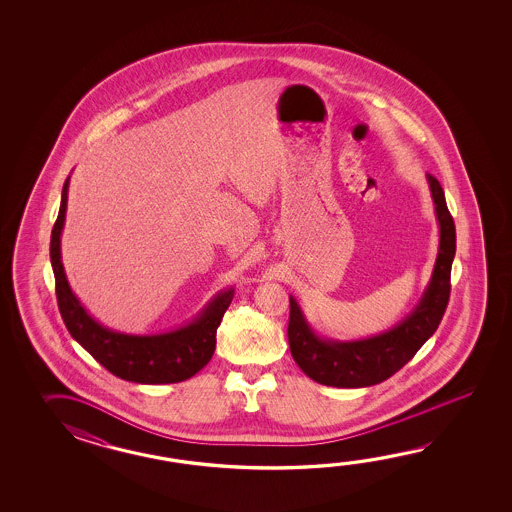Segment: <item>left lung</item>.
<instances>
[{
    "mask_svg": "<svg viewBox=\"0 0 512 512\" xmlns=\"http://www.w3.org/2000/svg\"><path fill=\"white\" fill-rule=\"evenodd\" d=\"M439 225V251L432 278L412 313L392 329L359 338L320 337L307 322L302 307L291 300L289 346L294 362L313 381L335 388H366L390 379L432 337L450 298V271L456 256V227L446 207L445 192L434 175H426Z\"/></svg>",
    "mask_w": 512,
    "mask_h": 512,
    "instance_id": "8db88e82",
    "label": "left lung"
}]
</instances>
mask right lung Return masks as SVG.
Instances as JSON below:
<instances>
[{"label":"right lung","instance_id":"add662e5","mask_svg":"<svg viewBox=\"0 0 512 512\" xmlns=\"http://www.w3.org/2000/svg\"><path fill=\"white\" fill-rule=\"evenodd\" d=\"M69 177L51 232V265L55 272L56 300L67 331L93 359L124 381L137 384H172L194 377L212 359L216 331L234 298V287L219 291L201 313L185 326L157 335H128L102 326L87 313L67 282L60 238L66 223Z\"/></svg>","mask_w":512,"mask_h":512}]
</instances>
